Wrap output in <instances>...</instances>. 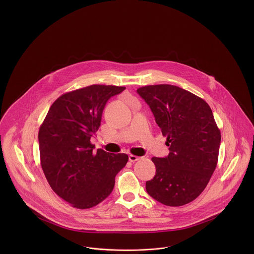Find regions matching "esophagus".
Here are the masks:
<instances>
[{"label": "esophagus", "instance_id": "esophagus-1", "mask_svg": "<svg viewBox=\"0 0 254 254\" xmlns=\"http://www.w3.org/2000/svg\"><path fill=\"white\" fill-rule=\"evenodd\" d=\"M128 159H129V161L130 162H132V163H134V162H136V161H138V160H140V157H138V156H136V155H129L128 156Z\"/></svg>", "mask_w": 254, "mask_h": 254}]
</instances>
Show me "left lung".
<instances>
[{
  "instance_id": "1",
  "label": "left lung",
  "mask_w": 254,
  "mask_h": 254,
  "mask_svg": "<svg viewBox=\"0 0 254 254\" xmlns=\"http://www.w3.org/2000/svg\"><path fill=\"white\" fill-rule=\"evenodd\" d=\"M151 109L169 146L168 157H153V179L147 193L169 206H181L203 192L216 169L221 132L208 104L176 85H145L137 89Z\"/></svg>"
}]
</instances>
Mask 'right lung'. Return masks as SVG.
<instances>
[{"label": "right lung", "instance_id": "add662e5", "mask_svg": "<svg viewBox=\"0 0 254 254\" xmlns=\"http://www.w3.org/2000/svg\"><path fill=\"white\" fill-rule=\"evenodd\" d=\"M125 86L92 85L61 95L39 129L41 166L52 190L69 205L86 209L111 193L115 176L127 163L125 153L93 152L90 138L101 125L110 97Z\"/></svg>", "mask_w": 254, "mask_h": 254}]
</instances>
